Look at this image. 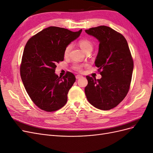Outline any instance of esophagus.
Listing matches in <instances>:
<instances>
[{"instance_id": "1", "label": "esophagus", "mask_w": 153, "mask_h": 153, "mask_svg": "<svg viewBox=\"0 0 153 153\" xmlns=\"http://www.w3.org/2000/svg\"><path fill=\"white\" fill-rule=\"evenodd\" d=\"M83 76H82V75H76V79H79V78H82Z\"/></svg>"}]
</instances>
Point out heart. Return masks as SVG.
<instances>
[{
  "label": "heart",
  "mask_w": 153,
  "mask_h": 153,
  "mask_svg": "<svg viewBox=\"0 0 153 153\" xmlns=\"http://www.w3.org/2000/svg\"><path fill=\"white\" fill-rule=\"evenodd\" d=\"M78 45L80 47V48H82V50L84 51V52L86 53L87 52L91 53L92 50H93V44H92V41L88 39H82L80 40H79L78 41ZM71 48V45H68L65 49H64V56L67 57L69 53V52H70ZM73 68L75 69L76 71H81L82 69V65H80L79 64L77 63H75L73 64Z\"/></svg>",
  "instance_id": "obj_1"
}]
</instances>
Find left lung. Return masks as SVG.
Returning <instances> with one entry per match:
<instances>
[{"instance_id": "left-lung-1", "label": "left lung", "mask_w": 153, "mask_h": 153, "mask_svg": "<svg viewBox=\"0 0 153 153\" xmlns=\"http://www.w3.org/2000/svg\"><path fill=\"white\" fill-rule=\"evenodd\" d=\"M98 39L99 51L95 66L102 76H86L85 93L94 107L108 110L117 106L127 95L131 81L133 61L126 39L110 27L101 25L85 30Z\"/></svg>"}]
</instances>
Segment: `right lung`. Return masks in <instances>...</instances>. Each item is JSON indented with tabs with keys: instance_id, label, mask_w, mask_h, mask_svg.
I'll return each instance as SVG.
<instances>
[{
	"instance_id": "add662e5",
	"label": "right lung",
	"mask_w": 153,
	"mask_h": 153,
	"mask_svg": "<svg viewBox=\"0 0 153 153\" xmlns=\"http://www.w3.org/2000/svg\"><path fill=\"white\" fill-rule=\"evenodd\" d=\"M82 29L72 32L49 27L27 41L20 64V76L31 100L46 112L56 111L66 105L68 93L76 80L68 71L62 78L55 73L56 64L64 61V49L79 37Z\"/></svg>"
}]
</instances>
